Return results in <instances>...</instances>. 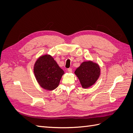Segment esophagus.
<instances>
[{"instance_id": "34e87169", "label": "esophagus", "mask_w": 133, "mask_h": 133, "mask_svg": "<svg viewBox=\"0 0 133 133\" xmlns=\"http://www.w3.org/2000/svg\"><path fill=\"white\" fill-rule=\"evenodd\" d=\"M68 73H71L72 69H71V68H69V69H68Z\"/></svg>"}]
</instances>
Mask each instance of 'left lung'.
Returning <instances> with one entry per match:
<instances>
[{
  "label": "left lung",
  "instance_id": "8db88e82",
  "mask_svg": "<svg viewBox=\"0 0 133 133\" xmlns=\"http://www.w3.org/2000/svg\"><path fill=\"white\" fill-rule=\"evenodd\" d=\"M74 73L79 79L82 87L85 89L95 83L100 76V69L98 64L87 61L83 62Z\"/></svg>",
  "mask_w": 133,
  "mask_h": 133
}]
</instances>
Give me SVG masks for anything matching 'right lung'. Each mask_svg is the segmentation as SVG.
<instances>
[{
	"instance_id": "right-lung-1",
	"label": "right lung",
	"mask_w": 133,
	"mask_h": 133,
	"mask_svg": "<svg viewBox=\"0 0 133 133\" xmlns=\"http://www.w3.org/2000/svg\"><path fill=\"white\" fill-rule=\"evenodd\" d=\"M34 73L40 86L44 89L53 90L58 87L64 71L51 55L46 54L36 61Z\"/></svg>"
}]
</instances>
